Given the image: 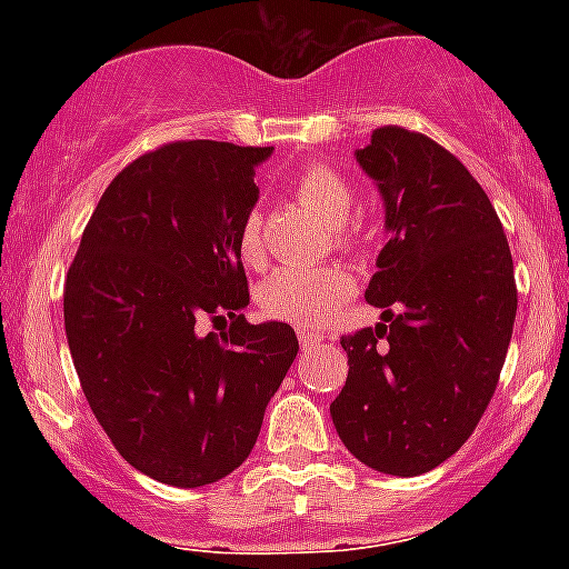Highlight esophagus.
Wrapping results in <instances>:
<instances>
[{
    "mask_svg": "<svg viewBox=\"0 0 569 569\" xmlns=\"http://www.w3.org/2000/svg\"><path fill=\"white\" fill-rule=\"evenodd\" d=\"M297 336H300V343H302V349H313V347H319L321 341H325V336H321V332H308V330H300L297 332Z\"/></svg>",
    "mask_w": 569,
    "mask_h": 569,
    "instance_id": "obj_1",
    "label": "esophagus"
}]
</instances>
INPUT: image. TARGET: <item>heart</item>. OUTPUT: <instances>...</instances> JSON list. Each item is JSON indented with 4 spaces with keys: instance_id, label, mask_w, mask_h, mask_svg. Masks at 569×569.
<instances>
[{
    "instance_id": "heart-1",
    "label": "heart",
    "mask_w": 569,
    "mask_h": 569,
    "mask_svg": "<svg viewBox=\"0 0 569 569\" xmlns=\"http://www.w3.org/2000/svg\"><path fill=\"white\" fill-rule=\"evenodd\" d=\"M297 198L317 209L330 226H343L352 209V183L327 162H308L291 181ZM336 242L341 248H358V233L336 228ZM237 248L244 261L258 267L263 261L261 214L248 211L239 222ZM355 295V278L341 263H321V267H280L263 280L258 302L267 317L291 321L300 327H319L336 317L338 308Z\"/></svg>"
}]
</instances>
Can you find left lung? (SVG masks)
<instances>
[{
    "mask_svg": "<svg viewBox=\"0 0 569 569\" xmlns=\"http://www.w3.org/2000/svg\"><path fill=\"white\" fill-rule=\"evenodd\" d=\"M358 162L380 183L391 239L366 300L386 325L341 336L349 375L330 405L338 438L369 468H438L485 416L512 338L518 286L481 183L440 142L382 126Z\"/></svg>",
    "mask_w": 569,
    "mask_h": 569,
    "instance_id": "1",
    "label": "left lung"
}]
</instances>
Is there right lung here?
<instances>
[{
  "label": "right lung",
  "instance_id": "right-lung-1",
  "mask_svg": "<svg viewBox=\"0 0 569 569\" xmlns=\"http://www.w3.org/2000/svg\"><path fill=\"white\" fill-rule=\"evenodd\" d=\"M272 148L176 140L126 164L66 274V336L84 399L118 455L173 487L248 460L297 358L283 321L250 325L239 222ZM229 321L217 337L202 325Z\"/></svg>",
  "mask_w": 569,
  "mask_h": 569
}]
</instances>
